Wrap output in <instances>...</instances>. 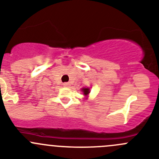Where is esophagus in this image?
Segmentation results:
<instances>
[{"instance_id":"34e87169","label":"esophagus","mask_w":159,"mask_h":159,"mask_svg":"<svg viewBox=\"0 0 159 159\" xmlns=\"http://www.w3.org/2000/svg\"><path fill=\"white\" fill-rule=\"evenodd\" d=\"M63 86H64V87H68V86H69V85H70V84H68V83H66V82L63 83Z\"/></svg>"}]
</instances>
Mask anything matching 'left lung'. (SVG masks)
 I'll use <instances>...</instances> for the list:
<instances>
[{
    "instance_id": "1",
    "label": "left lung",
    "mask_w": 159,
    "mask_h": 159,
    "mask_svg": "<svg viewBox=\"0 0 159 159\" xmlns=\"http://www.w3.org/2000/svg\"><path fill=\"white\" fill-rule=\"evenodd\" d=\"M81 90H82L83 94H84V96H88L90 93V89L89 88H83L81 89Z\"/></svg>"
}]
</instances>
